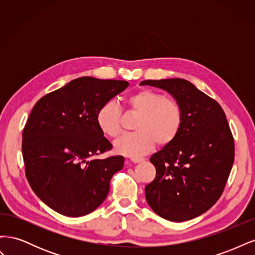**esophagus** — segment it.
<instances>
[{
  "label": "esophagus",
  "mask_w": 255,
  "mask_h": 255,
  "mask_svg": "<svg viewBox=\"0 0 255 255\" xmlns=\"http://www.w3.org/2000/svg\"><path fill=\"white\" fill-rule=\"evenodd\" d=\"M130 160L136 164V163H141V161H143L144 159L142 157H132V158H130Z\"/></svg>",
  "instance_id": "obj_1"
}]
</instances>
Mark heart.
Listing matches in <instances>:
<instances>
[{
	"label": "heart",
	"instance_id": "heart-1",
	"mask_svg": "<svg viewBox=\"0 0 255 255\" xmlns=\"http://www.w3.org/2000/svg\"><path fill=\"white\" fill-rule=\"evenodd\" d=\"M128 103L130 110L140 114V117L135 125L137 132L123 136L115 143L118 153L134 157L142 156L156 142L159 145H168L179 136L184 114L176 100L155 90L141 89L129 96ZM96 120L99 128L107 137L117 138L122 133V111L114 101L101 105Z\"/></svg>",
	"mask_w": 255,
	"mask_h": 255
}]
</instances>
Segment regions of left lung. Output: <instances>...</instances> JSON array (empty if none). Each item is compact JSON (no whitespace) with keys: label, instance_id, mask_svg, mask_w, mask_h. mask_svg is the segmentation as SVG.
<instances>
[{"label":"left lung","instance_id":"8db88e82","mask_svg":"<svg viewBox=\"0 0 255 255\" xmlns=\"http://www.w3.org/2000/svg\"><path fill=\"white\" fill-rule=\"evenodd\" d=\"M167 90L183 109L176 139L154 153L156 175L144 188L146 202L161 218H196L218 201L235 157L234 138L220 104L183 79L146 80Z\"/></svg>","mask_w":255,"mask_h":255}]
</instances>
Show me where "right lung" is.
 <instances>
[{
  "label": "right lung",
  "mask_w": 255,
  "mask_h": 255,
  "mask_svg": "<svg viewBox=\"0 0 255 255\" xmlns=\"http://www.w3.org/2000/svg\"><path fill=\"white\" fill-rule=\"evenodd\" d=\"M128 86L127 81L75 79L39 99L22 133L26 179L52 210L69 217L94 212L109 195L125 157L96 156L113 148L96 120L98 110Z\"/></svg>",
  "instance_id": "1"
}]
</instances>
